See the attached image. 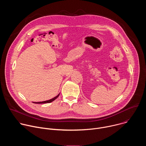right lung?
Returning a JSON list of instances; mask_svg holds the SVG:
<instances>
[{
  "mask_svg": "<svg viewBox=\"0 0 146 146\" xmlns=\"http://www.w3.org/2000/svg\"><path fill=\"white\" fill-rule=\"evenodd\" d=\"M59 94H58L57 96H56L55 97H54V98L51 99H50L48 100H46V101H43V102H33V103H38V104H41V103H50V102H52V101H54V100H55L58 96H59Z\"/></svg>",
  "mask_w": 146,
  "mask_h": 146,
  "instance_id": "obj_1",
  "label": "right lung"
}]
</instances>
